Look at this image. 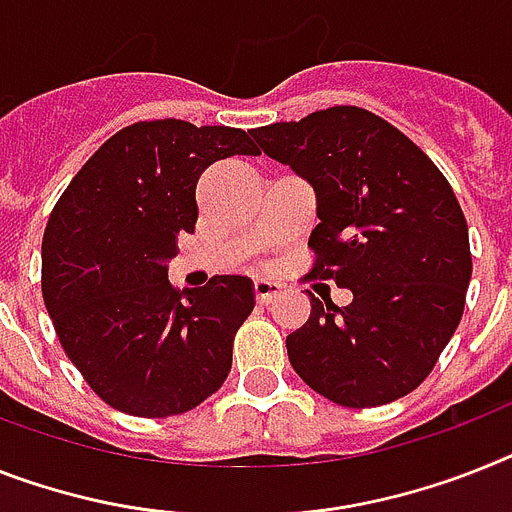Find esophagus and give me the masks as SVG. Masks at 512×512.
I'll use <instances>...</instances> for the list:
<instances>
[{
    "label": "esophagus",
    "mask_w": 512,
    "mask_h": 512,
    "mask_svg": "<svg viewBox=\"0 0 512 512\" xmlns=\"http://www.w3.org/2000/svg\"><path fill=\"white\" fill-rule=\"evenodd\" d=\"M278 283H273V281H257L255 283V299H257V304H270L273 302V299H276L278 296Z\"/></svg>",
    "instance_id": "obj_1"
}]
</instances>
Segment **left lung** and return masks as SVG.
<instances>
[{"label": "left lung", "mask_w": 512, "mask_h": 512, "mask_svg": "<svg viewBox=\"0 0 512 512\" xmlns=\"http://www.w3.org/2000/svg\"><path fill=\"white\" fill-rule=\"evenodd\" d=\"M252 137L315 187L320 223L304 278L354 294L338 307L309 291V320L286 336L291 367L349 409L409 395L466 307L471 247L453 187L419 145L359 106L257 127Z\"/></svg>", "instance_id": "left-lung-1"}]
</instances>
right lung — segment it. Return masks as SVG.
<instances>
[{"instance_id":"right-lung-1","label":"right lung","mask_w":512,"mask_h":512,"mask_svg":"<svg viewBox=\"0 0 512 512\" xmlns=\"http://www.w3.org/2000/svg\"><path fill=\"white\" fill-rule=\"evenodd\" d=\"M244 130L135 122L72 176L41 244V291L59 343L111 409L145 419L192 411L229 377L252 283L216 276L182 294L166 273L192 234L208 166L257 156Z\"/></svg>"}]
</instances>
